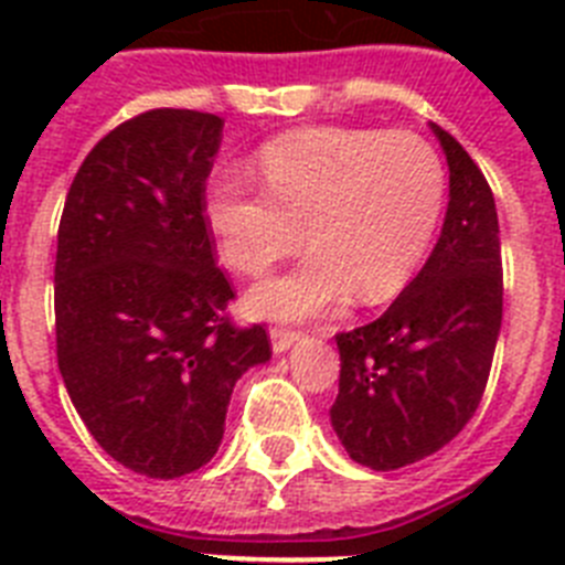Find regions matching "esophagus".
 Masks as SVG:
<instances>
[{
    "instance_id": "1",
    "label": "esophagus",
    "mask_w": 565,
    "mask_h": 565,
    "mask_svg": "<svg viewBox=\"0 0 565 565\" xmlns=\"http://www.w3.org/2000/svg\"><path fill=\"white\" fill-rule=\"evenodd\" d=\"M268 337H271L274 353H286L288 348L297 342L299 333L297 331H286V328H271V331H268Z\"/></svg>"
}]
</instances>
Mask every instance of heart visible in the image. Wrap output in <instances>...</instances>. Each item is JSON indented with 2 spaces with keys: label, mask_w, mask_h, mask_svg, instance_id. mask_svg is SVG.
I'll list each match as a JSON object with an SVG mask.
<instances>
[{
  "label": "heart",
  "mask_w": 565,
  "mask_h": 565,
  "mask_svg": "<svg viewBox=\"0 0 565 565\" xmlns=\"http://www.w3.org/2000/svg\"><path fill=\"white\" fill-rule=\"evenodd\" d=\"M265 192L214 178L203 214L226 266L263 274L311 243L291 271L259 282V317L306 319L356 291L367 306L396 297L433 246L447 201V172L416 135L319 127L282 135L259 154Z\"/></svg>",
  "instance_id": "1"
}]
</instances>
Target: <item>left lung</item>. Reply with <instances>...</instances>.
<instances>
[{
	"mask_svg": "<svg viewBox=\"0 0 565 565\" xmlns=\"http://www.w3.org/2000/svg\"><path fill=\"white\" fill-rule=\"evenodd\" d=\"M450 167L441 237L371 326L337 333L331 424L356 463L391 472L433 456L476 416L503 317L495 198L467 149L430 124Z\"/></svg>",
	"mask_w": 565,
	"mask_h": 565,
	"instance_id": "obj_1",
	"label": "left lung"
}]
</instances>
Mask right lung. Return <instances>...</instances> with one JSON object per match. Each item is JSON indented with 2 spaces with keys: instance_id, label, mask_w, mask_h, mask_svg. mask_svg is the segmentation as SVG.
I'll use <instances>...</instances> for the list:
<instances>
[{
  "instance_id": "obj_1",
  "label": "right lung",
  "mask_w": 565,
  "mask_h": 565,
  "mask_svg": "<svg viewBox=\"0 0 565 565\" xmlns=\"http://www.w3.org/2000/svg\"><path fill=\"white\" fill-rule=\"evenodd\" d=\"M223 121L149 109L104 135L67 192L56 252V353L102 450L147 478L212 461L234 384L271 359L234 328L203 192Z\"/></svg>"
}]
</instances>
